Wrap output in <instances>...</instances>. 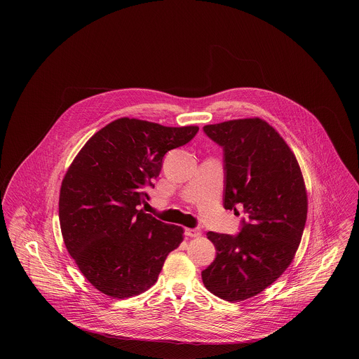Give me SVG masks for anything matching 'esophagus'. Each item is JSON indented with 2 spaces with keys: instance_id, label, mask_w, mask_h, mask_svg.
Masks as SVG:
<instances>
[{
  "instance_id": "1",
  "label": "esophagus",
  "mask_w": 359,
  "mask_h": 359,
  "mask_svg": "<svg viewBox=\"0 0 359 359\" xmlns=\"http://www.w3.org/2000/svg\"><path fill=\"white\" fill-rule=\"evenodd\" d=\"M186 236L195 238V237L202 236V231L199 229H186Z\"/></svg>"
}]
</instances>
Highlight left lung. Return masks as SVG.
<instances>
[{"label": "left lung", "instance_id": "obj_1", "mask_svg": "<svg viewBox=\"0 0 359 359\" xmlns=\"http://www.w3.org/2000/svg\"><path fill=\"white\" fill-rule=\"evenodd\" d=\"M205 135L224 152L226 210H242L238 236L207 233L217 249L202 272L205 288L226 302L261 293L294 258L307 221L303 173L284 138L261 118L205 125Z\"/></svg>", "mask_w": 359, "mask_h": 359}]
</instances>
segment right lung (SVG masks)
I'll use <instances>...</instances> for the list:
<instances>
[{
    "label": "right lung",
    "instance_id": "1",
    "mask_svg": "<svg viewBox=\"0 0 359 359\" xmlns=\"http://www.w3.org/2000/svg\"><path fill=\"white\" fill-rule=\"evenodd\" d=\"M118 118L98 130L75 156L59 196L65 245L94 288L125 299L149 290L167 256L183 241V227L167 224L137 205L168 151L198 133Z\"/></svg>",
    "mask_w": 359,
    "mask_h": 359
}]
</instances>
